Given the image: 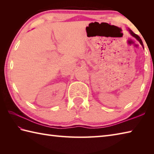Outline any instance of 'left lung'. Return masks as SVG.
Returning a JSON list of instances; mask_svg holds the SVG:
<instances>
[{
    "label": "left lung",
    "mask_w": 154,
    "mask_h": 154,
    "mask_svg": "<svg viewBox=\"0 0 154 154\" xmlns=\"http://www.w3.org/2000/svg\"><path fill=\"white\" fill-rule=\"evenodd\" d=\"M128 31L129 32H130V34H131L132 35V36L133 37H134L136 39V40H138L139 42H140V44H141L142 45V46L143 48V42H142V40H141V39H140V38L138 36V35H136V34H134V32L131 30H130V28H128Z\"/></svg>",
    "instance_id": "left-lung-1"
}]
</instances>
